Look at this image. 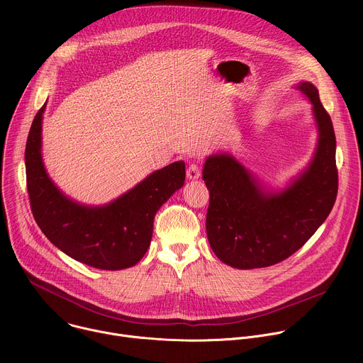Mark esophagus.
Here are the masks:
<instances>
[{
	"instance_id": "obj_1",
	"label": "esophagus",
	"mask_w": 363,
	"mask_h": 363,
	"mask_svg": "<svg viewBox=\"0 0 363 363\" xmlns=\"http://www.w3.org/2000/svg\"><path fill=\"white\" fill-rule=\"evenodd\" d=\"M186 177L189 179H198L201 177V167L198 164H191L186 169Z\"/></svg>"
}]
</instances>
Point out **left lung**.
Here are the masks:
<instances>
[{
  "instance_id": "1",
  "label": "left lung",
  "mask_w": 363,
  "mask_h": 363,
  "mask_svg": "<svg viewBox=\"0 0 363 363\" xmlns=\"http://www.w3.org/2000/svg\"><path fill=\"white\" fill-rule=\"evenodd\" d=\"M313 103L319 126L315 158L284 192L264 194L228 155L205 161L210 191L206 235L220 260L235 269L277 264L301 248L330 214L337 195L336 138L332 119L312 83L297 86Z\"/></svg>"
}]
</instances>
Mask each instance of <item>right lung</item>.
<instances>
[{"label":"right lung","mask_w":363,"mask_h":363,"mask_svg":"<svg viewBox=\"0 0 363 363\" xmlns=\"http://www.w3.org/2000/svg\"><path fill=\"white\" fill-rule=\"evenodd\" d=\"M31 123L26 145V178L31 213L44 235L74 260L100 270L135 266L149 248L153 218L184 185L185 164L155 171L133 189L105 206H83L50 181L41 161V119Z\"/></svg>","instance_id":"obj_1"}]
</instances>
